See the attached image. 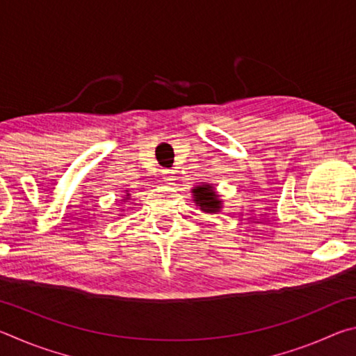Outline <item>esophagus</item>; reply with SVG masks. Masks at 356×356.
<instances>
[{
  "label": "esophagus",
  "mask_w": 356,
  "mask_h": 356,
  "mask_svg": "<svg viewBox=\"0 0 356 356\" xmlns=\"http://www.w3.org/2000/svg\"><path fill=\"white\" fill-rule=\"evenodd\" d=\"M174 171H170V170H165L163 172H161V176H163V182H166V184H172V180H176V176H174Z\"/></svg>",
  "instance_id": "obj_1"
}]
</instances>
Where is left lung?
<instances>
[{
    "mask_svg": "<svg viewBox=\"0 0 356 356\" xmlns=\"http://www.w3.org/2000/svg\"><path fill=\"white\" fill-rule=\"evenodd\" d=\"M191 193L193 201L204 213H216L222 209V201L220 200L221 196L212 184L202 182L201 185H196L195 188H191Z\"/></svg>",
    "mask_w": 356,
    "mask_h": 356,
    "instance_id": "1",
    "label": "left lung"
}]
</instances>
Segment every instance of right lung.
I'll return each instance as SVG.
<instances>
[{
    "instance_id": "add662e5",
    "label": "right lung",
    "mask_w": 356,
    "mask_h": 356,
    "mask_svg": "<svg viewBox=\"0 0 356 356\" xmlns=\"http://www.w3.org/2000/svg\"><path fill=\"white\" fill-rule=\"evenodd\" d=\"M129 197H130V193H127V195L124 196V200H122V201H124V202H125V201H129Z\"/></svg>"
}]
</instances>
